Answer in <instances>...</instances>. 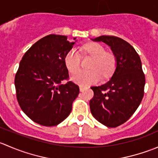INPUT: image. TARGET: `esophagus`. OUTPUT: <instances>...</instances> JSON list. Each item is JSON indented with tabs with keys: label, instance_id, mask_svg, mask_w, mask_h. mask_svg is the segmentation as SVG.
<instances>
[{
	"label": "esophagus",
	"instance_id": "obj_1",
	"mask_svg": "<svg viewBox=\"0 0 158 158\" xmlns=\"http://www.w3.org/2000/svg\"><path fill=\"white\" fill-rule=\"evenodd\" d=\"M86 89V87L82 86V85H80V86H79V89H80V92H83L84 89Z\"/></svg>",
	"mask_w": 158,
	"mask_h": 158
}]
</instances>
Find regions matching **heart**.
<instances>
[{
	"instance_id": "heart-1",
	"label": "heart",
	"mask_w": 158,
	"mask_h": 158,
	"mask_svg": "<svg viewBox=\"0 0 158 158\" xmlns=\"http://www.w3.org/2000/svg\"><path fill=\"white\" fill-rule=\"evenodd\" d=\"M80 51L85 56L92 57L89 65L92 69L79 71L72 76V80L81 85H92L98 82L101 74L108 77L115 68L116 59L113 53L106 52L103 46L98 43H89L82 46ZM81 57L79 52L75 48L70 49L64 57V63L70 73H75L80 67Z\"/></svg>"
}]
</instances>
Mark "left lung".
Returning <instances> with one entry per match:
<instances>
[{
  "instance_id": "8db88e82",
  "label": "left lung",
  "mask_w": 158,
  "mask_h": 158,
  "mask_svg": "<svg viewBox=\"0 0 158 158\" xmlns=\"http://www.w3.org/2000/svg\"><path fill=\"white\" fill-rule=\"evenodd\" d=\"M93 40L111 47L117 65L109 82L91 87L94 92L89 102L91 112L100 123L115 128L126 122L141 104L145 76L139 55L128 42L114 36H101Z\"/></svg>"
}]
</instances>
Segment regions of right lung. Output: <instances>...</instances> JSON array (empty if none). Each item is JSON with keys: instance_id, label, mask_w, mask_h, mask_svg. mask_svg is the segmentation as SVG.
Returning <instances> with one entry per match:
<instances>
[{"instance_id": "obj_1", "label": "right lung", "mask_w": 158, "mask_h": 158, "mask_svg": "<svg viewBox=\"0 0 158 158\" xmlns=\"http://www.w3.org/2000/svg\"><path fill=\"white\" fill-rule=\"evenodd\" d=\"M74 44L66 36L49 34L35 43L20 60L14 79L17 101L39 125L55 126L65 120L79 95V85L69 81L64 63Z\"/></svg>"}]
</instances>
